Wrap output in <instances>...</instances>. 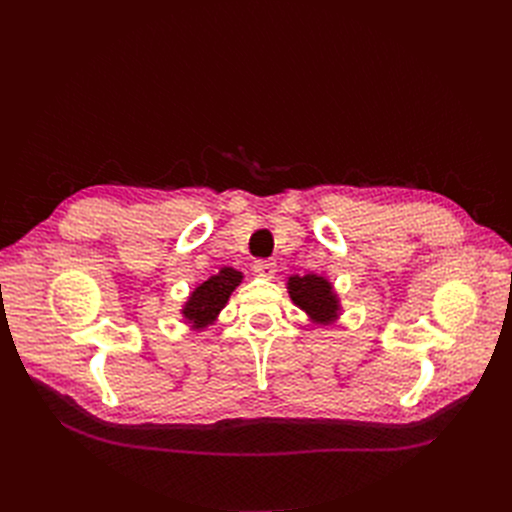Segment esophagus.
<instances>
[{"mask_svg": "<svg viewBox=\"0 0 512 512\" xmlns=\"http://www.w3.org/2000/svg\"><path fill=\"white\" fill-rule=\"evenodd\" d=\"M254 271L260 273V275H265V277H271V275H275L277 265H275V260L258 258V260H254Z\"/></svg>", "mask_w": 512, "mask_h": 512, "instance_id": "obj_1", "label": "esophagus"}]
</instances>
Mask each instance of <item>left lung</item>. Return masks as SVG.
Returning <instances> with one entry per match:
<instances>
[{
  "label": "left lung",
  "instance_id": "8db88e82",
  "mask_svg": "<svg viewBox=\"0 0 512 512\" xmlns=\"http://www.w3.org/2000/svg\"><path fill=\"white\" fill-rule=\"evenodd\" d=\"M290 299L316 322H331L337 316V297L331 284L320 275H292L288 280Z\"/></svg>",
  "mask_w": 512,
  "mask_h": 512
}]
</instances>
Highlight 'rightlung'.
<instances>
[{
    "label": "right lung",
    "instance_id": "right-lung-1",
    "mask_svg": "<svg viewBox=\"0 0 512 512\" xmlns=\"http://www.w3.org/2000/svg\"><path fill=\"white\" fill-rule=\"evenodd\" d=\"M241 273L224 267L220 273L211 275L207 282L200 284L194 292L190 301L183 307V316L188 318L194 327H205V324L213 322L215 316L222 312L228 297L239 284H241Z\"/></svg>",
    "mask_w": 512,
    "mask_h": 512
}]
</instances>
